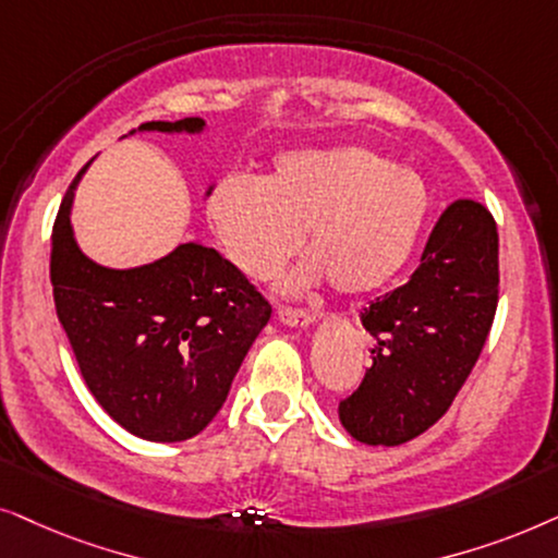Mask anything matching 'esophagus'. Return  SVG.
<instances>
[{
  "mask_svg": "<svg viewBox=\"0 0 558 558\" xmlns=\"http://www.w3.org/2000/svg\"><path fill=\"white\" fill-rule=\"evenodd\" d=\"M278 318L286 326H293V329H306V326L314 324V314L299 308H278Z\"/></svg>",
  "mask_w": 558,
  "mask_h": 558,
  "instance_id": "34e87169",
  "label": "esophagus"
}]
</instances>
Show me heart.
Instances as JSON below:
<instances>
[{
  "label": "heart",
  "instance_id": "1",
  "mask_svg": "<svg viewBox=\"0 0 558 558\" xmlns=\"http://www.w3.org/2000/svg\"><path fill=\"white\" fill-rule=\"evenodd\" d=\"M428 185L411 168L362 147L280 155L265 181L229 175L206 214L236 270L267 278L293 255L306 229L314 255L288 288L329 278L341 295L383 288L408 263L428 217Z\"/></svg>",
  "mask_w": 558,
  "mask_h": 558
}]
</instances>
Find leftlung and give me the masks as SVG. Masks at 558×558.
Segmentation results:
<instances>
[{
  "instance_id": "obj_1",
  "label": "left lung",
  "mask_w": 558,
  "mask_h": 558,
  "mask_svg": "<svg viewBox=\"0 0 558 558\" xmlns=\"http://www.w3.org/2000/svg\"><path fill=\"white\" fill-rule=\"evenodd\" d=\"M497 286L493 214L459 198L436 221L411 280L362 311L373 365L339 403L352 439L398 447L449 411L487 341Z\"/></svg>"
}]
</instances>
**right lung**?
Returning <instances> with one entry per match:
<instances>
[{"label": "right lung", "instance_id": "add662e5", "mask_svg": "<svg viewBox=\"0 0 558 558\" xmlns=\"http://www.w3.org/2000/svg\"><path fill=\"white\" fill-rule=\"evenodd\" d=\"M204 130L202 117H185L132 132ZM81 173L65 191L50 240L58 322L86 388L119 426L145 441L191 439L225 405L244 354L270 322V303L229 259L198 242L128 270L94 263L71 227Z\"/></svg>", "mask_w": 558, "mask_h": 558}]
</instances>
